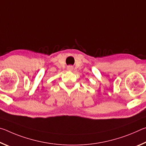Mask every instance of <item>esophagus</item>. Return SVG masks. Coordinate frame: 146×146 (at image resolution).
<instances>
[{"label":"esophagus","instance_id":"esophagus-1","mask_svg":"<svg viewBox=\"0 0 146 146\" xmlns=\"http://www.w3.org/2000/svg\"><path fill=\"white\" fill-rule=\"evenodd\" d=\"M73 68L72 67V66H68V71H71L73 70Z\"/></svg>","mask_w":146,"mask_h":146}]
</instances>
